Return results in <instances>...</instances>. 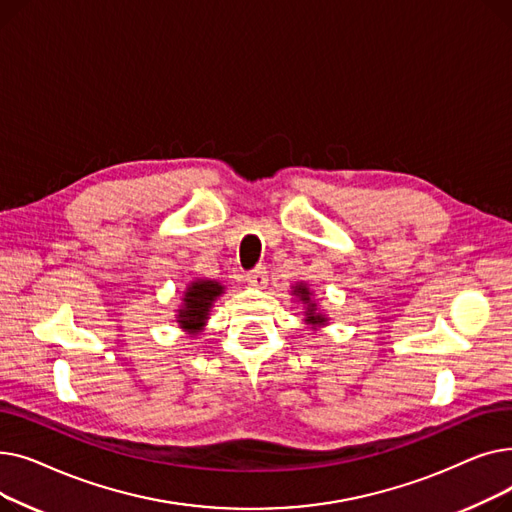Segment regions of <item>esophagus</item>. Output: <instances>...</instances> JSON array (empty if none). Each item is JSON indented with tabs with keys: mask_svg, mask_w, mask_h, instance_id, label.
Masks as SVG:
<instances>
[{
	"mask_svg": "<svg viewBox=\"0 0 512 512\" xmlns=\"http://www.w3.org/2000/svg\"><path fill=\"white\" fill-rule=\"evenodd\" d=\"M247 282L251 284V286H257V288H263L265 284H267V272H265V267H255L253 272H249L247 274Z\"/></svg>",
	"mask_w": 512,
	"mask_h": 512,
	"instance_id": "esophagus-1",
	"label": "esophagus"
}]
</instances>
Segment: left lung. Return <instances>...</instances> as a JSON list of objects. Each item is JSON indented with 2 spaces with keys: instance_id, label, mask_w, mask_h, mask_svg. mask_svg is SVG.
Segmentation results:
<instances>
[{
  "instance_id": "left-lung-1",
  "label": "left lung",
  "mask_w": 512,
  "mask_h": 512,
  "mask_svg": "<svg viewBox=\"0 0 512 512\" xmlns=\"http://www.w3.org/2000/svg\"><path fill=\"white\" fill-rule=\"evenodd\" d=\"M292 297L297 299V303L303 305V321L307 328L317 332L319 328H324L330 324V317L324 313V309H319L317 299L313 290L309 288L307 282H294L292 284Z\"/></svg>"
}]
</instances>
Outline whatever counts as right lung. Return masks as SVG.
I'll return each instance as SVG.
<instances>
[{"label": "right lung", "mask_w": 512, "mask_h": 512, "mask_svg": "<svg viewBox=\"0 0 512 512\" xmlns=\"http://www.w3.org/2000/svg\"><path fill=\"white\" fill-rule=\"evenodd\" d=\"M226 292V286L218 280H207V278H195L186 284L180 305L176 309V324L182 332L188 336H199L211 315V309L222 294Z\"/></svg>", "instance_id": "1"}]
</instances>
